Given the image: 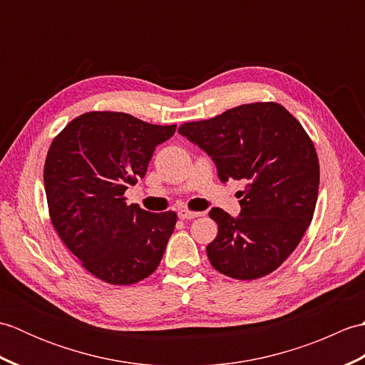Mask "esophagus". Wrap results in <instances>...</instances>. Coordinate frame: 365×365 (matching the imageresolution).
<instances>
[{"instance_id": "1", "label": "esophagus", "mask_w": 365, "mask_h": 365, "mask_svg": "<svg viewBox=\"0 0 365 365\" xmlns=\"http://www.w3.org/2000/svg\"><path fill=\"white\" fill-rule=\"evenodd\" d=\"M204 213H200V212H190V210H187V208H182V210H178V218L180 220H195V218H197V216H202Z\"/></svg>"}]
</instances>
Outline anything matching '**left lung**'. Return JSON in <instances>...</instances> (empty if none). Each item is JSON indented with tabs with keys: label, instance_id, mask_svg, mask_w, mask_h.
<instances>
[{
	"label": "left lung",
	"instance_id": "obj_1",
	"mask_svg": "<svg viewBox=\"0 0 365 365\" xmlns=\"http://www.w3.org/2000/svg\"><path fill=\"white\" fill-rule=\"evenodd\" d=\"M178 133L212 157L222 183L242 180L238 216L212 208L218 235L207 246L212 267L251 281L282 265L312 221L320 166L301 123L277 103L232 108L187 122Z\"/></svg>",
	"mask_w": 365,
	"mask_h": 365
}]
</instances>
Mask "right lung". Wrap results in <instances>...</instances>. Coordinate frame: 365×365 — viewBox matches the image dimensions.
<instances>
[{"mask_svg": "<svg viewBox=\"0 0 365 365\" xmlns=\"http://www.w3.org/2000/svg\"><path fill=\"white\" fill-rule=\"evenodd\" d=\"M177 125H152L127 113L92 111L53 139L43 183L58 235L83 267L114 285L150 276L173 235L174 212L127 205L125 190L144 178L155 147Z\"/></svg>", "mask_w": 365, "mask_h": 365, "instance_id": "obj_1", "label": "right lung"}]
</instances>
